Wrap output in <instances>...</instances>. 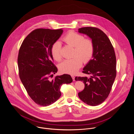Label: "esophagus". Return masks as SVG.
<instances>
[{"mask_svg":"<svg viewBox=\"0 0 134 134\" xmlns=\"http://www.w3.org/2000/svg\"><path fill=\"white\" fill-rule=\"evenodd\" d=\"M71 76L72 77V79L73 80V81H75V77L74 75H71Z\"/></svg>","mask_w":134,"mask_h":134,"instance_id":"1","label":"esophagus"}]
</instances>
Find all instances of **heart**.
Instances as JSON below:
<instances>
[{
	"label": "heart",
	"mask_w": 134,
	"mask_h": 134,
	"mask_svg": "<svg viewBox=\"0 0 134 134\" xmlns=\"http://www.w3.org/2000/svg\"><path fill=\"white\" fill-rule=\"evenodd\" d=\"M62 40L66 43L74 47L73 57L64 60L59 65L61 72L69 74H75L82 65V61L87 63L92 57L94 53V45L89 39L75 32L71 31L66 34ZM61 45L59 42H55L51 48V53L53 58L56 61H60Z\"/></svg>",
	"instance_id": "b5f03b06"
}]
</instances>
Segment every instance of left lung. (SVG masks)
<instances>
[{"instance_id":"left-lung-1","label":"left lung","mask_w":134,"mask_h":134,"mask_svg":"<svg viewBox=\"0 0 134 134\" xmlns=\"http://www.w3.org/2000/svg\"><path fill=\"white\" fill-rule=\"evenodd\" d=\"M78 32L87 35L94 45L92 59L83 69L82 72L90 75L76 77V80L83 81L84 89L78 93L79 98L90 106L102 103L111 91L116 76V57L114 48L106 35L95 27H83Z\"/></svg>"}]
</instances>
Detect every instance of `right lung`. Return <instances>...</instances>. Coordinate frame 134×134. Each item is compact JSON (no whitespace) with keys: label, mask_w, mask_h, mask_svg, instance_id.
<instances>
[{"label":"right lung","mask_w":134,"mask_h":134,"mask_svg":"<svg viewBox=\"0 0 134 134\" xmlns=\"http://www.w3.org/2000/svg\"><path fill=\"white\" fill-rule=\"evenodd\" d=\"M62 29H37L30 33L19 48L18 63L20 80L28 95L37 104L47 106L59 98L62 84L73 79L69 74L57 75L51 53L53 44L61 37Z\"/></svg>","instance_id":"1"}]
</instances>
